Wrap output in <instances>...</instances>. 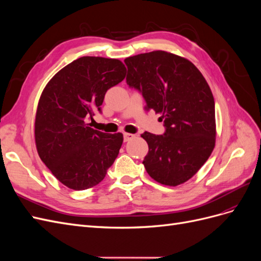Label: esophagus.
<instances>
[{
  "mask_svg": "<svg viewBox=\"0 0 261 261\" xmlns=\"http://www.w3.org/2000/svg\"><path fill=\"white\" fill-rule=\"evenodd\" d=\"M134 137H135V135H134V134L125 133V134H124V141H129V140L133 139Z\"/></svg>",
  "mask_w": 261,
  "mask_h": 261,
  "instance_id": "1",
  "label": "esophagus"
}]
</instances>
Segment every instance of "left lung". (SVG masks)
Segmentation results:
<instances>
[{
  "mask_svg": "<svg viewBox=\"0 0 261 261\" xmlns=\"http://www.w3.org/2000/svg\"><path fill=\"white\" fill-rule=\"evenodd\" d=\"M129 87L138 89L146 109L160 114L163 135L141 134L149 151L143 161L158 183L177 186L192 178L216 146V111L210 87L191 61L167 51L125 59Z\"/></svg>",
  "mask_w": 261,
  "mask_h": 261,
  "instance_id": "1",
  "label": "left lung"
}]
</instances>
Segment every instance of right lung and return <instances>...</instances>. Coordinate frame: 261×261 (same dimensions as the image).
<instances>
[{"label":"right lung","mask_w":261,"mask_h":261,"mask_svg":"<svg viewBox=\"0 0 261 261\" xmlns=\"http://www.w3.org/2000/svg\"><path fill=\"white\" fill-rule=\"evenodd\" d=\"M125 76L120 60L83 57L59 70L44 87L36 112V148L66 187L84 191L98 185L117 156L123 134L93 129L87 118H92L108 89Z\"/></svg>","instance_id":"right-lung-1"}]
</instances>
